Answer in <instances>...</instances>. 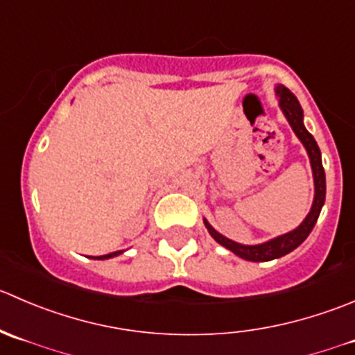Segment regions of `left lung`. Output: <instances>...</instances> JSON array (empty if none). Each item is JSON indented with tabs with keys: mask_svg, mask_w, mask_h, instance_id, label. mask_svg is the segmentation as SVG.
Listing matches in <instances>:
<instances>
[{
	"mask_svg": "<svg viewBox=\"0 0 355 355\" xmlns=\"http://www.w3.org/2000/svg\"><path fill=\"white\" fill-rule=\"evenodd\" d=\"M279 96V107H282L283 114L286 115L288 119L290 125L295 131V135L298 136L302 143H304L305 150L309 153V159H311V166H312V173H314V186H315V195H314V203H312V209L309 212V216L305 217L304 223L297 227V230L290 231V233L283 234V236L275 238L271 241H266L262 245H240L234 243V241L227 240L224 238L223 234L217 233L212 226L205 220V226L209 230V233L212 234L214 240L217 243H220L223 247H226L227 250L234 252L238 257L247 259V261H254V262H266V261H272V259L283 257V255L290 254L292 250H295L298 245L309 236V233L314 227L315 220H318L319 212L322 209V203H324V196H326V178H324V169H322L321 164V152H319V146L315 143V139L312 138L311 132L304 128V122H302V108L298 100L295 98V94L285 86H278L276 89Z\"/></svg>",
	"mask_w": 355,
	"mask_h": 355,
	"instance_id": "obj_1",
	"label": "left lung"
}]
</instances>
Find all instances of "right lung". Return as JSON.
Listing matches in <instances>:
<instances>
[{
  "instance_id": "obj_1",
  "label": "right lung",
  "mask_w": 355,
  "mask_h": 355,
  "mask_svg": "<svg viewBox=\"0 0 355 355\" xmlns=\"http://www.w3.org/2000/svg\"><path fill=\"white\" fill-rule=\"evenodd\" d=\"M119 254H122V252H121V250H119V252H112V254L101 255V257H93V259H100V261H103V259H110V257H115V255H119Z\"/></svg>"
}]
</instances>
